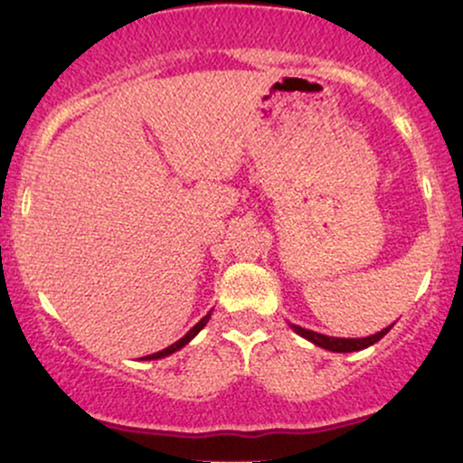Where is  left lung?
Masks as SVG:
<instances>
[{
	"label": "left lung",
	"mask_w": 463,
	"mask_h": 463,
	"mask_svg": "<svg viewBox=\"0 0 463 463\" xmlns=\"http://www.w3.org/2000/svg\"><path fill=\"white\" fill-rule=\"evenodd\" d=\"M289 326L294 328L300 337L309 339L311 344H316V346H320L324 350H331V353H357V350L368 348V346H372V344L379 342V339H383L392 328V326H387V328H383V331L368 335V337H328V335L309 331V328H302V326H298V324H289Z\"/></svg>",
	"instance_id": "left-lung-1"
}]
</instances>
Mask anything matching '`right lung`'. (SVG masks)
<instances>
[{
	"mask_svg": "<svg viewBox=\"0 0 463 463\" xmlns=\"http://www.w3.org/2000/svg\"><path fill=\"white\" fill-rule=\"evenodd\" d=\"M209 317H211V311H209V313H206V316H204V317H202V320H200L198 324H195V326H194V328H191V331H189L187 335H184V337H180V339H178V342H174V344H172V346H167V348L158 350V353H154V354H147V357H141V359H143V361H154V359H163V357H169V354H174V353H176V350H180V348H183V346H187V344L191 342V339H194V337H195V335H198V333L202 331V328H204V326H206V322H209Z\"/></svg>",
	"mask_w": 463,
	"mask_h": 463,
	"instance_id": "1",
	"label": "right lung"
}]
</instances>
